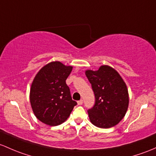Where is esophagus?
<instances>
[{"instance_id": "obj_1", "label": "esophagus", "mask_w": 156, "mask_h": 156, "mask_svg": "<svg viewBox=\"0 0 156 156\" xmlns=\"http://www.w3.org/2000/svg\"><path fill=\"white\" fill-rule=\"evenodd\" d=\"M77 103H78V105H81L83 104V100H82V99L79 100V101H77Z\"/></svg>"}]
</instances>
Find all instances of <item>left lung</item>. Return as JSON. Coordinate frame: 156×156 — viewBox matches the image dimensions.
<instances>
[{
  "instance_id": "left-lung-1",
  "label": "left lung",
  "mask_w": 156,
  "mask_h": 156,
  "mask_svg": "<svg viewBox=\"0 0 156 156\" xmlns=\"http://www.w3.org/2000/svg\"><path fill=\"white\" fill-rule=\"evenodd\" d=\"M85 74L96 97L94 106L87 111L92 124L101 129L117 125L129 107V92L125 81L115 69L108 65L101 66L96 71L87 69Z\"/></svg>"
}]
</instances>
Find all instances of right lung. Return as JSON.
<instances>
[{
  "label": "right lung",
  "instance_id": "1",
  "mask_svg": "<svg viewBox=\"0 0 156 156\" xmlns=\"http://www.w3.org/2000/svg\"><path fill=\"white\" fill-rule=\"evenodd\" d=\"M72 70V66L52 61L42 67L33 80L31 108L36 117L46 125L55 126L64 122L76 105L66 83Z\"/></svg>",
  "mask_w": 156,
  "mask_h": 156
}]
</instances>
